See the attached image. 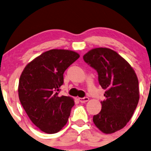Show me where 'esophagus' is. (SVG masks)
Instances as JSON below:
<instances>
[{
	"instance_id": "obj_1",
	"label": "esophagus",
	"mask_w": 151,
	"mask_h": 151,
	"mask_svg": "<svg viewBox=\"0 0 151 151\" xmlns=\"http://www.w3.org/2000/svg\"><path fill=\"white\" fill-rule=\"evenodd\" d=\"M79 100L81 103H85L87 101H89V98L88 97H84V98H79Z\"/></svg>"
}]
</instances>
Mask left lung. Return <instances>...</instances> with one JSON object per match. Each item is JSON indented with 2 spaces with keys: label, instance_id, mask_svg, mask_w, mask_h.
Returning <instances> with one entry per match:
<instances>
[{
  "label": "left lung",
  "instance_id": "left-lung-1",
  "mask_svg": "<svg viewBox=\"0 0 151 151\" xmlns=\"http://www.w3.org/2000/svg\"><path fill=\"white\" fill-rule=\"evenodd\" d=\"M83 59L96 70L99 83L106 91L101 110L93 118L94 124L105 134L121 130L132 117L139 99L134 70L116 52L105 47L90 50Z\"/></svg>",
  "mask_w": 151,
  "mask_h": 151
}]
</instances>
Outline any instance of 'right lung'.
I'll return each instance as SVG.
<instances>
[{
    "instance_id": "add662e5",
    "label": "right lung",
    "mask_w": 151,
    "mask_h": 151,
    "mask_svg": "<svg viewBox=\"0 0 151 151\" xmlns=\"http://www.w3.org/2000/svg\"><path fill=\"white\" fill-rule=\"evenodd\" d=\"M79 58L71 50H50L33 59L21 74L19 101L30 121L45 133H57L68 121L74 99L59 96L58 92L63 73Z\"/></svg>"
}]
</instances>
